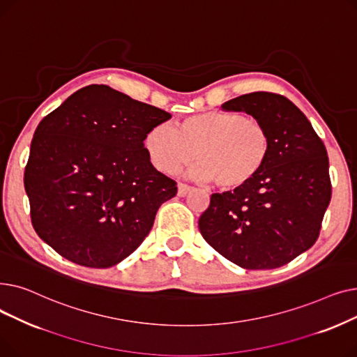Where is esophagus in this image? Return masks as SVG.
Wrapping results in <instances>:
<instances>
[{
  "label": "esophagus",
  "instance_id": "1",
  "mask_svg": "<svg viewBox=\"0 0 357 357\" xmlns=\"http://www.w3.org/2000/svg\"><path fill=\"white\" fill-rule=\"evenodd\" d=\"M192 190V186L186 185V183H178V195L179 197H185L186 194H190V191Z\"/></svg>",
  "mask_w": 357,
  "mask_h": 357
}]
</instances>
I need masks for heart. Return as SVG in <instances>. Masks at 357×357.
<instances>
[{
	"label": "heart",
	"mask_w": 357,
	"mask_h": 357,
	"mask_svg": "<svg viewBox=\"0 0 357 357\" xmlns=\"http://www.w3.org/2000/svg\"><path fill=\"white\" fill-rule=\"evenodd\" d=\"M146 152L163 174H174L194 159L191 176L218 190L245 188L265 167L272 137L268 127L237 112L208 111L183 119L178 128L158 124L149 131Z\"/></svg>",
	"instance_id": "1"
}]
</instances>
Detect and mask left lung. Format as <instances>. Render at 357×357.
<instances>
[{
    "label": "left lung",
    "mask_w": 357,
    "mask_h": 357,
    "mask_svg": "<svg viewBox=\"0 0 357 357\" xmlns=\"http://www.w3.org/2000/svg\"><path fill=\"white\" fill-rule=\"evenodd\" d=\"M264 123L272 137L265 167L245 188L213 194L198 227L208 245L245 269L284 266L318 238L331 199L323 140L294 102L257 91L222 104Z\"/></svg>",
    "instance_id": "8db88e82"
}]
</instances>
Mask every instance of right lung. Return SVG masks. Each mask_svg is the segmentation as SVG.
Wrapping results in <instances>:
<instances>
[{
    "label": "right lung",
    "mask_w": 357,
    "mask_h": 357,
    "mask_svg": "<svg viewBox=\"0 0 357 357\" xmlns=\"http://www.w3.org/2000/svg\"><path fill=\"white\" fill-rule=\"evenodd\" d=\"M169 119L107 85L85 86L47 114L24 171L39 237L86 268L114 266L133 253L178 191L150 163L143 143Z\"/></svg>",
    "instance_id": "right-lung-1"
}]
</instances>
